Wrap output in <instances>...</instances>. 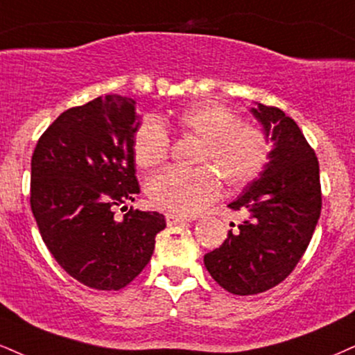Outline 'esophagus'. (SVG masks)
<instances>
[{"label": "esophagus", "instance_id": "esophagus-1", "mask_svg": "<svg viewBox=\"0 0 355 355\" xmlns=\"http://www.w3.org/2000/svg\"><path fill=\"white\" fill-rule=\"evenodd\" d=\"M165 220H166V225H168V226L180 225V223H185V221H190L189 218H187V216L173 215V213H166V215H165Z\"/></svg>", "mask_w": 355, "mask_h": 355}]
</instances>
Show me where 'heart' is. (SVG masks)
I'll return each mask as SVG.
<instances>
[{"label": "heart", "mask_w": 355, "mask_h": 355, "mask_svg": "<svg viewBox=\"0 0 355 355\" xmlns=\"http://www.w3.org/2000/svg\"><path fill=\"white\" fill-rule=\"evenodd\" d=\"M173 127L183 137L200 139L195 168H165L147 182V195L155 207L177 215H196L220 196L221 182L240 190L261 177L271 160L272 145L266 132L241 122L234 110L218 102H198L175 114ZM172 140L159 119L139 123L132 153L139 168L164 164Z\"/></svg>", "instance_id": "heart-1"}]
</instances>
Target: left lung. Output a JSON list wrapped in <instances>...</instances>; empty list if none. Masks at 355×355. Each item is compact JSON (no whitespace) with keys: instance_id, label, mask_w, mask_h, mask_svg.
<instances>
[{"instance_id":"1","label":"left lung","mask_w":355,"mask_h":355,"mask_svg":"<svg viewBox=\"0 0 355 355\" xmlns=\"http://www.w3.org/2000/svg\"><path fill=\"white\" fill-rule=\"evenodd\" d=\"M275 148L261 178L230 205L248 218L205 254L213 279L238 296L259 294L291 275L309 246L322 207L319 162L297 123L271 105L251 110Z\"/></svg>"}]
</instances>
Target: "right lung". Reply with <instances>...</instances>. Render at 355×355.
Returning <instances> with one entry per match:
<instances>
[{"instance_id": "1", "label": "right lung", "mask_w": 355, "mask_h": 355, "mask_svg": "<svg viewBox=\"0 0 355 355\" xmlns=\"http://www.w3.org/2000/svg\"><path fill=\"white\" fill-rule=\"evenodd\" d=\"M135 101L97 97L59 115L31 159V211L42 241L67 275L99 291L132 283L150 261L165 228L157 211L114 208L140 193L132 140Z\"/></svg>"}]
</instances>
